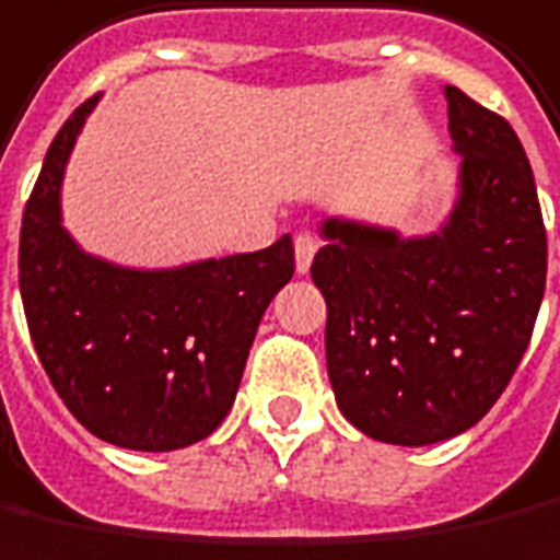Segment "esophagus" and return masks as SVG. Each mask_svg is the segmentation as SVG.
<instances>
[{"label": "esophagus", "mask_w": 560, "mask_h": 560, "mask_svg": "<svg viewBox=\"0 0 560 560\" xmlns=\"http://www.w3.org/2000/svg\"><path fill=\"white\" fill-rule=\"evenodd\" d=\"M317 246L319 243L314 234H307V231L295 234V271L299 273L311 271V261H314V256H317Z\"/></svg>", "instance_id": "34e87169"}]
</instances>
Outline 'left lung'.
I'll return each instance as SVG.
<instances>
[{
  "instance_id": "1",
  "label": "left lung",
  "mask_w": 560,
  "mask_h": 560,
  "mask_svg": "<svg viewBox=\"0 0 560 560\" xmlns=\"http://www.w3.org/2000/svg\"><path fill=\"white\" fill-rule=\"evenodd\" d=\"M460 198L427 237L326 219L311 277L326 299L338 408L390 445L476 427L506 390L546 292L534 170L506 118L445 84Z\"/></svg>"
}]
</instances>
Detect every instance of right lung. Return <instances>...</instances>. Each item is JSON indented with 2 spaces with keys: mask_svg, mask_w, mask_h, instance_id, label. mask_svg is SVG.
Returning <instances> with one entry per match:
<instances>
[{
  "mask_svg": "<svg viewBox=\"0 0 560 560\" xmlns=\"http://www.w3.org/2000/svg\"><path fill=\"white\" fill-rule=\"evenodd\" d=\"M96 96L54 137L21 225L30 338L72 418L130 451L195 445L225 420L271 299L295 273L292 237L268 249L133 271L81 253L60 225L63 167Z\"/></svg>",
  "mask_w": 560,
  "mask_h": 560,
  "instance_id": "add662e5",
  "label": "right lung"
}]
</instances>
